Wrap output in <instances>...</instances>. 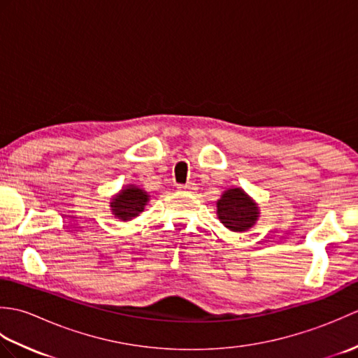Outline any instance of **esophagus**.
<instances>
[{
	"label": "esophagus",
	"instance_id": "1",
	"mask_svg": "<svg viewBox=\"0 0 358 358\" xmlns=\"http://www.w3.org/2000/svg\"><path fill=\"white\" fill-rule=\"evenodd\" d=\"M178 191L181 192H194L195 191V185L194 183H187V185H178Z\"/></svg>",
	"mask_w": 358,
	"mask_h": 358
}]
</instances>
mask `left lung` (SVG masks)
<instances>
[{
  "label": "left lung",
  "instance_id": "left-lung-1",
  "mask_svg": "<svg viewBox=\"0 0 358 358\" xmlns=\"http://www.w3.org/2000/svg\"><path fill=\"white\" fill-rule=\"evenodd\" d=\"M217 217L226 229L246 232L260 218V208L241 187H229L217 200Z\"/></svg>",
  "mask_w": 358,
  "mask_h": 358
}]
</instances>
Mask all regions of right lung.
I'll list each match as a JSON object with an SVG mask.
<instances>
[{
  "instance_id": "1",
  "label": "right lung",
  "mask_w": 358,
  "mask_h": 358,
  "mask_svg": "<svg viewBox=\"0 0 358 358\" xmlns=\"http://www.w3.org/2000/svg\"><path fill=\"white\" fill-rule=\"evenodd\" d=\"M150 195L143 187L136 185H126L115 195L110 196L109 208L112 215L120 222H131L138 217L146 208Z\"/></svg>"
}]
</instances>
